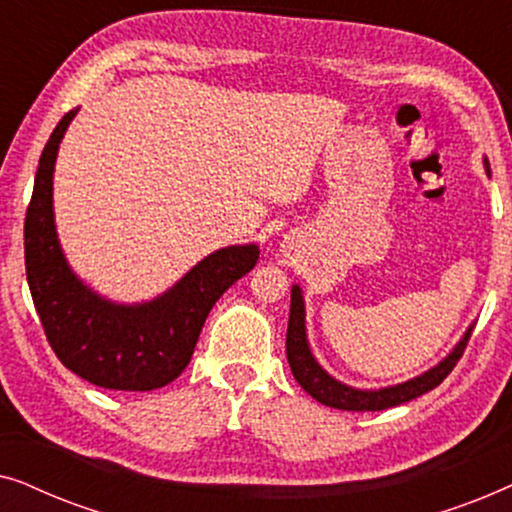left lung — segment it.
Listing matches in <instances>:
<instances>
[{
    "mask_svg": "<svg viewBox=\"0 0 512 512\" xmlns=\"http://www.w3.org/2000/svg\"><path fill=\"white\" fill-rule=\"evenodd\" d=\"M485 172L489 174V160L482 158ZM473 324L466 328V333L461 335V340L454 345L450 354L445 356L438 366L426 370V373L412 377L408 382L394 384V387L384 389H356L349 384L335 380L333 375H328L324 368L319 366V361L314 359L310 342H307V326H305V298L298 284L291 286V312H289V328H286V359H289L291 373L296 377V382L303 387L312 398H317L319 403L328 405V408L338 410H352V412H370V410H387L394 405L408 403L412 398L426 394V391L436 389L447 375L452 373V368L457 366V361L464 354L466 342L471 338Z\"/></svg>",
    "mask_w": 512,
    "mask_h": 512,
    "instance_id": "8db88e82",
    "label": "left lung"
}]
</instances>
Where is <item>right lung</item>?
Returning <instances> with one entry per match:
<instances>
[{"label": "right lung", "instance_id": "add662e5", "mask_svg": "<svg viewBox=\"0 0 512 512\" xmlns=\"http://www.w3.org/2000/svg\"><path fill=\"white\" fill-rule=\"evenodd\" d=\"M76 111L62 116L39 158L25 216L27 284L62 366L95 387L151 391L184 373L216 300L254 270L256 244L214 251L172 289L146 303H114L69 268L53 214V172L62 137Z\"/></svg>", "mask_w": 512, "mask_h": 512}]
</instances>
